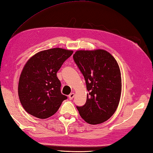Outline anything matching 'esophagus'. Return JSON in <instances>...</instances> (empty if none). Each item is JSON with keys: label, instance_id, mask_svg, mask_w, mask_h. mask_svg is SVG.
I'll return each mask as SVG.
<instances>
[{"label": "esophagus", "instance_id": "34e87169", "mask_svg": "<svg viewBox=\"0 0 153 153\" xmlns=\"http://www.w3.org/2000/svg\"><path fill=\"white\" fill-rule=\"evenodd\" d=\"M74 96H75V94H74V93H71V94H69V95L68 96L69 99V100H72V99L74 98Z\"/></svg>", "mask_w": 153, "mask_h": 153}]
</instances>
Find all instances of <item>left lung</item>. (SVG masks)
<instances>
[{
	"instance_id": "left-lung-1",
	"label": "left lung",
	"mask_w": 153,
	"mask_h": 153,
	"mask_svg": "<svg viewBox=\"0 0 153 153\" xmlns=\"http://www.w3.org/2000/svg\"><path fill=\"white\" fill-rule=\"evenodd\" d=\"M73 58L89 91L85 104L77 109L86 123H104L114 114L120 102L122 79L118 63L103 49L77 51Z\"/></svg>"
}]
</instances>
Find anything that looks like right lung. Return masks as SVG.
<instances>
[{
    "instance_id": "add662e5",
    "label": "right lung",
    "mask_w": 153,
    "mask_h": 153,
    "mask_svg": "<svg viewBox=\"0 0 153 153\" xmlns=\"http://www.w3.org/2000/svg\"><path fill=\"white\" fill-rule=\"evenodd\" d=\"M73 51L53 48L37 53L25 65L19 78L18 94L27 112L41 119L48 118L68 98L61 92L57 72Z\"/></svg>"
}]
</instances>
